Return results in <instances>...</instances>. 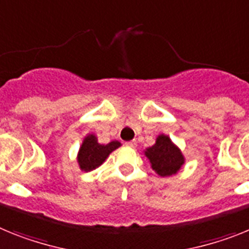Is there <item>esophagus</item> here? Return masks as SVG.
Wrapping results in <instances>:
<instances>
[{
	"label": "esophagus",
	"instance_id": "obj_1",
	"mask_svg": "<svg viewBox=\"0 0 249 249\" xmlns=\"http://www.w3.org/2000/svg\"><path fill=\"white\" fill-rule=\"evenodd\" d=\"M125 145L130 146V148H135V146H137V142H135V140H131V142H125Z\"/></svg>",
	"mask_w": 249,
	"mask_h": 249
}]
</instances>
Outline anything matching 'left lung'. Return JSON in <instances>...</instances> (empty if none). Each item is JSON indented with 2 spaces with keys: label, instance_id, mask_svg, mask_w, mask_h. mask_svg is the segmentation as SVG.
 I'll return each instance as SVG.
<instances>
[{
  "label": "left lung",
  "instance_id": "8db88e82",
  "mask_svg": "<svg viewBox=\"0 0 249 249\" xmlns=\"http://www.w3.org/2000/svg\"><path fill=\"white\" fill-rule=\"evenodd\" d=\"M144 155L150 163L151 169L163 178L177 174L185 163L180 149L165 134H159L154 145L144 150Z\"/></svg>",
  "mask_w": 249,
  "mask_h": 249
}]
</instances>
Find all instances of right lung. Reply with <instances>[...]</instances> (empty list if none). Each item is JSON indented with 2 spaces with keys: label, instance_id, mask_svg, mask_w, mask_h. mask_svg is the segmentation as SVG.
<instances>
[{
  "label": "right lung",
  "instance_id": "right-lung-1",
  "mask_svg": "<svg viewBox=\"0 0 249 249\" xmlns=\"http://www.w3.org/2000/svg\"><path fill=\"white\" fill-rule=\"evenodd\" d=\"M119 146H122V142L118 140H112L107 145L100 144L98 142V137L94 133H89L83 139V142L77 151L76 160L80 169L83 172H91L96 169Z\"/></svg>",
  "mask_w": 249,
  "mask_h": 249
}]
</instances>
